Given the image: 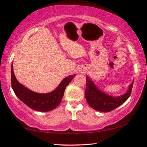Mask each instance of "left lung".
Here are the masks:
<instances>
[{
	"mask_svg": "<svg viewBox=\"0 0 147 147\" xmlns=\"http://www.w3.org/2000/svg\"><path fill=\"white\" fill-rule=\"evenodd\" d=\"M133 82L128 90L123 95L114 97L102 92L96 87L90 78L86 77L85 96L88 104L95 110L99 112H110L124 103L131 94Z\"/></svg>",
	"mask_w": 147,
	"mask_h": 147,
	"instance_id": "1",
	"label": "left lung"
}]
</instances>
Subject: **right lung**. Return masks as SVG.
<instances>
[{
    "instance_id": "right-lung-1",
    "label": "right lung",
    "mask_w": 147,
    "mask_h": 147,
    "mask_svg": "<svg viewBox=\"0 0 147 147\" xmlns=\"http://www.w3.org/2000/svg\"><path fill=\"white\" fill-rule=\"evenodd\" d=\"M75 76L74 74L64 78L53 92L39 94L31 91L20 84L14 74L13 63L11 65V86L15 95L31 109L39 112L51 111L59 106L66 87Z\"/></svg>"
}]
</instances>
